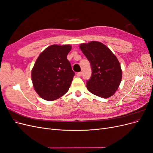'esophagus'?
Masks as SVG:
<instances>
[{"label":"esophagus","mask_w":153,"mask_h":153,"mask_svg":"<svg viewBox=\"0 0 153 153\" xmlns=\"http://www.w3.org/2000/svg\"><path fill=\"white\" fill-rule=\"evenodd\" d=\"M76 75H77V76H78V77L81 76H82V72H78V73H77Z\"/></svg>","instance_id":"1"}]
</instances>
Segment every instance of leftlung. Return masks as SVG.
Returning <instances> with one entry per match:
<instances>
[{
	"label": "left lung",
	"instance_id": "8db88e82",
	"mask_svg": "<svg viewBox=\"0 0 153 153\" xmlns=\"http://www.w3.org/2000/svg\"><path fill=\"white\" fill-rule=\"evenodd\" d=\"M80 48L90 62L92 76L87 88L92 94L108 98L121 84L122 69L117 58L106 46L99 41L82 43Z\"/></svg>",
	"mask_w": 153,
	"mask_h": 153
}]
</instances>
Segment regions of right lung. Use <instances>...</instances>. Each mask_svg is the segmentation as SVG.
Returning a JSON list of instances; mask_svg holds the SVG:
<instances>
[{
	"mask_svg": "<svg viewBox=\"0 0 153 153\" xmlns=\"http://www.w3.org/2000/svg\"><path fill=\"white\" fill-rule=\"evenodd\" d=\"M71 50L69 45H53L36 59L31 78L34 90L41 98L53 101L68 91L75 75L67 59Z\"/></svg>",
	"mask_w": 153,
	"mask_h": 153,
	"instance_id": "obj_1",
	"label": "right lung"
}]
</instances>
